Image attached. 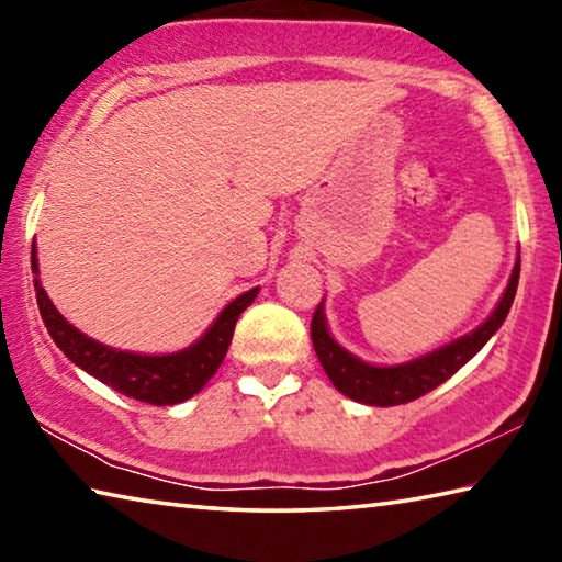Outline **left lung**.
Instances as JSON below:
<instances>
[{"label":"left lung","mask_w":562,"mask_h":562,"mask_svg":"<svg viewBox=\"0 0 562 562\" xmlns=\"http://www.w3.org/2000/svg\"><path fill=\"white\" fill-rule=\"evenodd\" d=\"M520 278V255L516 260V268L510 272L508 288L503 292L496 310L491 312V317L483 322L481 327H475L469 335L461 339H453L451 345H446L429 355L406 361V364L394 367H374L369 361H361L359 357L349 355V351L337 345L335 337L329 335L327 319H325V302H319L312 317V345L319 357V364L325 369L329 382L335 384L341 394L355 398V402L369 404V406H396L414 402V398L429 394L431 389L443 384L446 379H451L459 369L481 351V347L496 335L503 319L508 317V310L516 297Z\"/></svg>","instance_id":"obj_1"}]
</instances>
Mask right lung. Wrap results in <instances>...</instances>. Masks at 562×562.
I'll list each match as a JSON object with an SVG mask.
<instances>
[{
    "label": "right lung",
    "instance_id": "add662e5",
    "mask_svg": "<svg viewBox=\"0 0 562 562\" xmlns=\"http://www.w3.org/2000/svg\"><path fill=\"white\" fill-rule=\"evenodd\" d=\"M32 272L40 274L36 245H32ZM34 290L46 331L76 367H81L83 372L97 376L106 386L116 389L119 394L154 406L186 402L211 382L217 367L223 364L227 347H231L237 317L250 307L260 292V288H252L235 297L207 327L205 335L188 349L173 351V355H133V351L101 345V341L69 325L61 312L54 307L40 278H34Z\"/></svg>",
    "mask_w": 562,
    "mask_h": 562
}]
</instances>
